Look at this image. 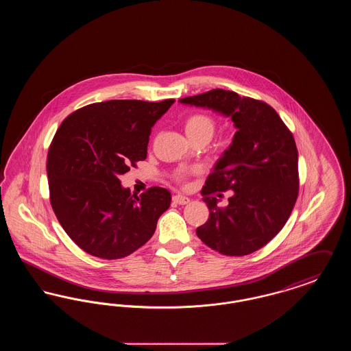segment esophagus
I'll return each instance as SVG.
<instances>
[{"label":"esophagus","mask_w":351,"mask_h":351,"mask_svg":"<svg viewBox=\"0 0 351 351\" xmlns=\"http://www.w3.org/2000/svg\"><path fill=\"white\" fill-rule=\"evenodd\" d=\"M173 201L176 202V204H179V205H185V204H188L191 199L189 197H186V196H184V195H180V193H178V195H175L173 196Z\"/></svg>","instance_id":"obj_1"}]
</instances>
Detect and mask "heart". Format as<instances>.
<instances>
[{
    "label": "heart",
    "instance_id": "obj_1",
    "mask_svg": "<svg viewBox=\"0 0 351 351\" xmlns=\"http://www.w3.org/2000/svg\"><path fill=\"white\" fill-rule=\"evenodd\" d=\"M216 128H217L216 119L206 113L191 114L184 122V129H185V133L189 139L205 138L209 141L216 132ZM188 175H189V172L182 169L175 173V179L179 183H185Z\"/></svg>",
    "mask_w": 351,
    "mask_h": 351
}]
</instances>
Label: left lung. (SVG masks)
<instances>
[{"label": "left lung", "mask_w": 351, "mask_h": 351, "mask_svg": "<svg viewBox=\"0 0 351 351\" xmlns=\"http://www.w3.org/2000/svg\"><path fill=\"white\" fill-rule=\"evenodd\" d=\"M180 102L230 117L237 129L201 189L209 218L196 229L197 237L229 256L259 250L283 229L299 195L293 135L268 104L233 90L212 89ZM226 190L234 196L221 208L213 195Z\"/></svg>", "instance_id": "1"}]
</instances>
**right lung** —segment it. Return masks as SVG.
I'll return each instance as SVG.
<instances>
[{"label": "right lung", "mask_w": 351, "mask_h": 351, "mask_svg": "<svg viewBox=\"0 0 351 351\" xmlns=\"http://www.w3.org/2000/svg\"><path fill=\"white\" fill-rule=\"evenodd\" d=\"M173 99L86 105L59 126L47 154L51 206L68 237L101 259L142 247L171 204L166 188L132 195L119 176L147 156L151 128Z\"/></svg>", "instance_id": "right-lung-1"}]
</instances>
